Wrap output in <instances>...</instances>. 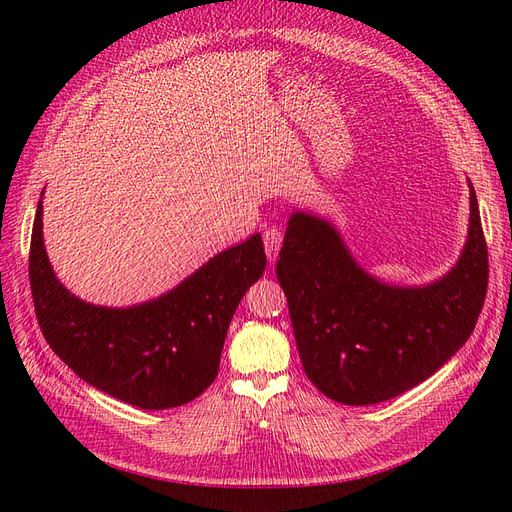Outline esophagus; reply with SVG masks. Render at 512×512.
<instances>
[{"mask_svg": "<svg viewBox=\"0 0 512 512\" xmlns=\"http://www.w3.org/2000/svg\"><path fill=\"white\" fill-rule=\"evenodd\" d=\"M282 241H284V232L277 228V226H271V228L265 230V252H267V258L271 262L277 260V254H280Z\"/></svg>", "mask_w": 512, "mask_h": 512, "instance_id": "1", "label": "esophagus"}]
</instances>
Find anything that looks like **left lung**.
Instances as JSON below:
<instances>
[{"label": "left lung", "instance_id": "obj_1", "mask_svg": "<svg viewBox=\"0 0 512 512\" xmlns=\"http://www.w3.org/2000/svg\"><path fill=\"white\" fill-rule=\"evenodd\" d=\"M470 235L457 267L425 288L369 277L324 220L294 213L277 260L307 378L346 406L421 384L468 342L487 294L489 256L470 185Z\"/></svg>", "mask_w": 512, "mask_h": 512}]
</instances>
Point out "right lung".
<instances>
[{
    "instance_id": "obj_1",
    "label": "right lung",
    "mask_w": 512,
    "mask_h": 512,
    "mask_svg": "<svg viewBox=\"0 0 512 512\" xmlns=\"http://www.w3.org/2000/svg\"><path fill=\"white\" fill-rule=\"evenodd\" d=\"M265 265V245L254 235L156 301L128 309L89 305L55 280L40 200L29 286L44 339L76 376L130 406L166 410L196 399L218 376L232 314Z\"/></svg>"
}]
</instances>
